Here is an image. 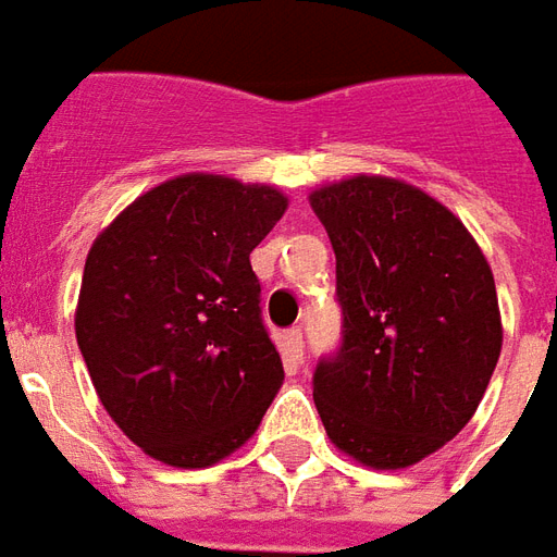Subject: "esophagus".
Listing matches in <instances>:
<instances>
[{"instance_id": "obj_1", "label": "esophagus", "mask_w": 557, "mask_h": 557, "mask_svg": "<svg viewBox=\"0 0 557 557\" xmlns=\"http://www.w3.org/2000/svg\"><path fill=\"white\" fill-rule=\"evenodd\" d=\"M283 344H286V349H289L295 359H301V356H305V334H301L298 325H292V329L283 332Z\"/></svg>"}]
</instances>
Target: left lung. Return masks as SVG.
Segmentation results:
<instances>
[{
	"instance_id": "8db88e82",
	"label": "left lung",
	"mask_w": 557,
	"mask_h": 557,
	"mask_svg": "<svg viewBox=\"0 0 557 557\" xmlns=\"http://www.w3.org/2000/svg\"><path fill=\"white\" fill-rule=\"evenodd\" d=\"M337 259L341 346L313 371L337 449L410 468L476 413L500 356L492 268L458 216L416 186L352 177L310 196Z\"/></svg>"
}]
</instances>
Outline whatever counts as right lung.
<instances>
[{"label":"right lung","mask_w":557,"mask_h":557,"mask_svg":"<svg viewBox=\"0 0 557 557\" xmlns=\"http://www.w3.org/2000/svg\"><path fill=\"white\" fill-rule=\"evenodd\" d=\"M274 186L184 174L96 238L75 334L108 416L171 468H208L250 441L283 386L250 252L277 225Z\"/></svg>","instance_id":"obj_1"}]
</instances>
